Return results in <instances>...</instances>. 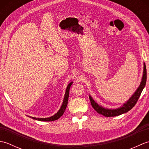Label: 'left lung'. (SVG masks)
Masks as SVG:
<instances>
[{
    "label": "left lung",
    "mask_w": 149,
    "mask_h": 149,
    "mask_svg": "<svg viewBox=\"0 0 149 149\" xmlns=\"http://www.w3.org/2000/svg\"><path fill=\"white\" fill-rule=\"evenodd\" d=\"M146 81H147V69L146 66H145V63H143V75H142L141 81L140 83V86L135 91V92L132 94V95L129 98V100L126 101L125 103L123 104L122 106H120L118 108L116 109H109L104 107L102 106L99 105L97 104L93 98L90 95H89V98L91 102V104L93 109L102 115L103 116H105L107 117H111V116H116L122 115L125 113L128 112L129 110H131L132 107H133L135 104H136L137 101L140 97V95L143 91V88H145V84H146Z\"/></svg>",
    "instance_id": "left-lung-1"
}]
</instances>
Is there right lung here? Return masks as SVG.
<instances>
[{
  "instance_id": "add662e5",
  "label": "right lung",
  "mask_w": 149,
  "mask_h": 149,
  "mask_svg": "<svg viewBox=\"0 0 149 149\" xmlns=\"http://www.w3.org/2000/svg\"><path fill=\"white\" fill-rule=\"evenodd\" d=\"M73 82H70L68 84L67 87H66V91H65V94L64 96V99H63V101L62 103V105L60 107V109L59 111L57 112L55 115H54L53 116L48 117V118H36V117H33V116H29L30 118L38 120V121H43V122H51V121H54V120H58L61 117L63 113H64L65 111L66 108V106H67V104H68V97H69V91H70V88L71 85L72 84Z\"/></svg>"
}]
</instances>
